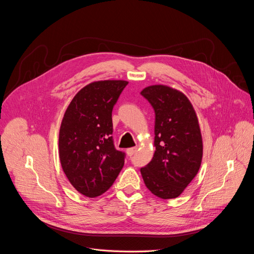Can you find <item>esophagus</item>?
Segmentation results:
<instances>
[{
	"instance_id": "obj_1",
	"label": "esophagus",
	"mask_w": 254,
	"mask_h": 254,
	"mask_svg": "<svg viewBox=\"0 0 254 254\" xmlns=\"http://www.w3.org/2000/svg\"><path fill=\"white\" fill-rule=\"evenodd\" d=\"M136 152V148H130V149H127V156H132V155H134V153Z\"/></svg>"
}]
</instances>
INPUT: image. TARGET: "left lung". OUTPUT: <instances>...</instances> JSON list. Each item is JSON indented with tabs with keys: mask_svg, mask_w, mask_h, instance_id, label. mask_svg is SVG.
Instances as JSON below:
<instances>
[{
	"mask_svg": "<svg viewBox=\"0 0 254 254\" xmlns=\"http://www.w3.org/2000/svg\"><path fill=\"white\" fill-rule=\"evenodd\" d=\"M140 94L156 115V151L140 174L154 195L177 198L195 178L202 162L203 142L196 113L184 93L166 85L148 86Z\"/></svg>",
	"mask_w": 254,
	"mask_h": 254,
	"instance_id": "8db88e82",
	"label": "left lung"
}]
</instances>
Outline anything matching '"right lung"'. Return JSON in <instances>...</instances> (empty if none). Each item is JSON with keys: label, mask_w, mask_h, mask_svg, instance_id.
<instances>
[{"label": "right lung", "mask_w": 254, "mask_h": 254, "mask_svg": "<svg viewBox=\"0 0 254 254\" xmlns=\"http://www.w3.org/2000/svg\"><path fill=\"white\" fill-rule=\"evenodd\" d=\"M125 80L95 81L68 105L59 131V158L67 179L80 194L94 198L112 187L126 154L113 138V108L127 85Z\"/></svg>", "instance_id": "right-lung-1"}]
</instances>
